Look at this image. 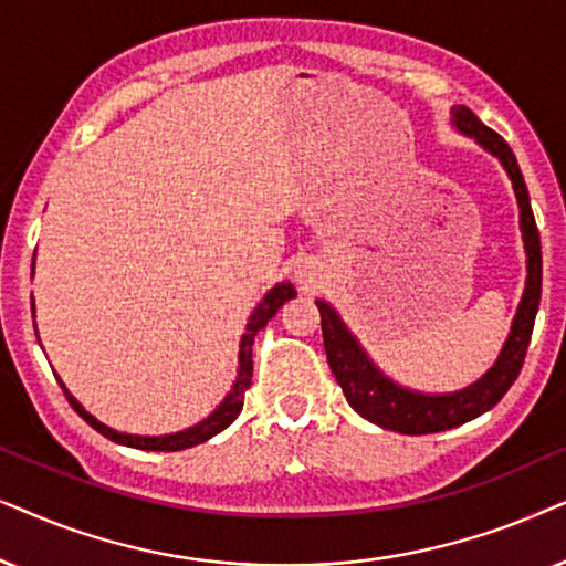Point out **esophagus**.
<instances>
[{"label": "esophagus", "mask_w": 566, "mask_h": 566, "mask_svg": "<svg viewBox=\"0 0 566 566\" xmlns=\"http://www.w3.org/2000/svg\"><path fill=\"white\" fill-rule=\"evenodd\" d=\"M295 279H297L300 287L311 290V287H315V282H318V274H315V271H313L311 266H300V269L295 271Z\"/></svg>", "instance_id": "esophagus-1"}]
</instances>
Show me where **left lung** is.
<instances>
[{
	"label": "left lung",
	"mask_w": 566,
	"mask_h": 566,
	"mask_svg": "<svg viewBox=\"0 0 566 566\" xmlns=\"http://www.w3.org/2000/svg\"><path fill=\"white\" fill-rule=\"evenodd\" d=\"M450 124H453L455 132H461L463 137H471L479 147H484L489 155L500 160L504 172L512 180V191H515L520 209V235H523L525 248V290L523 297H520L515 318H512L510 334L504 338L494 365L476 382L453 390V394H421V390H411L394 378H388L375 365V359L359 344V338L352 334V328L346 326L334 305L326 303V300H315L321 311L323 346H326L331 373H334L336 382L342 386L346 401H349L359 417L401 434L442 432V429L465 424V421L476 419L492 409L507 394L517 378L520 367H523L541 303V238L536 220H533L528 188H525L515 155H512L507 142L481 124L465 105H453L450 108Z\"/></svg>",
	"instance_id": "8db88e82"
}]
</instances>
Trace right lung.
<instances>
[{"label":"right lung","mask_w":566,"mask_h":566,"mask_svg":"<svg viewBox=\"0 0 566 566\" xmlns=\"http://www.w3.org/2000/svg\"><path fill=\"white\" fill-rule=\"evenodd\" d=\"M297 292L292 287L290 282H279L271 287L266 295L259 305L253 307L251 318L245 323V334L240 336V352H238V375H235V382H232V388L228 390V396L222 398L220 406L209 413L207 419L196 421L193 427H186L180 429V432H170V434H129V432H118V429H113L108 424H103L101 419H95L93 413H90L85 406H82L77 398L70 394V388L64 386V380L59 378V386H62L66 401L72 403V409L80 413L82 419L87 421L90 427L97 429L103 437H108V440L118 442V446H126V448H137V450H157V453H176V450H186V448H193V446H201V442L212 440L214 434H220L222 429H228L232 421L238 419L240 409H243V398H245V390L251 388V378H253V336L259 334V331L266 326V323L274 318L279 307H282L287 300L295 297ZM38 334V331H35Z\"/></svg>","instance_id":"1"}]
</instances>
